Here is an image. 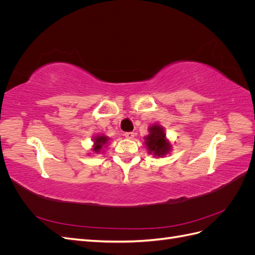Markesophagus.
<instances>
[{"label": "esophagus", "mask_w": 255, "mask_h": 255, "mask_svg": "<svg viewBox=\"0 0 255 255\" xmlns=\"http://www.w3.org/2000/svg\"><path fill=\"white\" fill-rule=\"evenodd\" d=\"M126 138H128V139H133V138L135 137V133L134 132H127L125 134Z\"/></svg>", "instance_id": "1"}]
</instances>
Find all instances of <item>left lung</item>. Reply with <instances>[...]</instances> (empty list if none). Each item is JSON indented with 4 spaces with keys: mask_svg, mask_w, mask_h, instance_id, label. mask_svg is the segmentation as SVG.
<instances>
[{
    "mask_svg": "<svg viewBox=\"0 0 255 255\" xmlns=\"http://www.w3.org/2000/svg\"><path fill=\"white\" fill-rule=\"evenodd\" d=\"M149 134L144 138L148 153L155 158L165 157L172 150V143L166 137L165 128L158 123H153L148 128Z\"/></svg>",
    "mask_w": 255,
    "mask_h": 255,
    "instance_id": "obj_1",
    "label": "left lung"
}]
</instances>
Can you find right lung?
Instances as JSON below:
<instances>
[{
    "label": "right lung",
    "instance_id": "obj_1",
    "mask_svg": "<svg viewBox=\"0 0 255 255\" xmlns=\"http://www.w3.org/2000/svg\"><path fill=\"white\" fill-rule=\"evenodd\" d=\"M110 139L111 138L104 134L95 135L94 137H92V141H94V144H92V146H91L90 154L104 153V150L106 149L107 143H109Z\"/></svg>",
    "mask_w": 255,
    "mask_h": 255
}]
</instances>
